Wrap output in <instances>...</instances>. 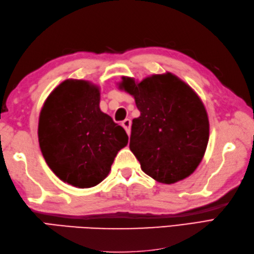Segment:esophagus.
<instances>
[{"label":"esophagus","instance_id":"obj_1","mask_svg":"<svg viewBox=\"0 0 254 254\" xmlns=\"http://www.w3.org/2000/svg\"><path fill=\"white\" fill-rule=\"evenodd\" d=\"M122 127H124V130L127 131L128 135H130V133H131V120L130 119H126V120L122 121Z\"/></svg>","mask_w":254,"mask_h":254}]
</instances>
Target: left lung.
Returning a JSON list of instances; mask_svg holds the SVG:
<instances>
[{"label": "left lung", "mask_w": 254, "mask_h": 254, "mask_svg": "<svg viewBox=\"0 0 254 254\" xmlns=\"http://www.w3.org/2000/svg\"><path fill=\"white\" fill-rule=\"evenodd\" d=\"M119 89L134 97L141 112L132 121L130 149L142 170L165 185L191 176L209 137L207 112L195 91L170 72L141 82L123 76Z\"/></svg>", "instance_id": "1"}]
</instances>
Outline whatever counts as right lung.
<instances>
[{
  "label": "right lung",
  "instance_id": "add662e5",
  "mask_svg": "<svg viewBox=\"0 0 254 254\" xmlns=\"http://www.w3.org/2000/svg\"><path fill=\"white\" fill-rule=\"evenodd\" d=\"M99 102V86L65 79L40 111L38 139L46 163L59 179L79 189L104 180L128 141L124 128L100 110Z\"/></svg>",
  "mask_w": 254,
  "mask_h": 254
}]
</instances>
